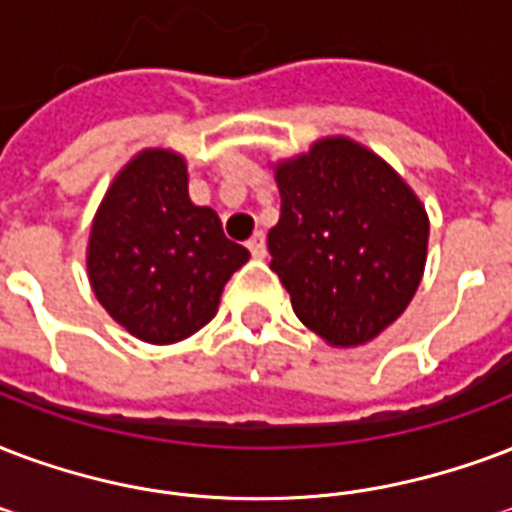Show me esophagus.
<instances>
[{
    "label": "esophagus",
    "mask_w": 512,
    "mask_h": 512,
    "mask_svg": "<svg viewBox=\"0 0 512 512\" xmlns=\"http://www.w3.org/2000/svg\"><path fill=\"white\" fill-rule=\"evenodd\" d=\"M247 249L252 252V257H265V236L257 230L255 236L247 241Z\"/></svg>",
    "instance_id": "1"
}]
</instances>
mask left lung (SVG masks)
Listing matches in <instances>:
<instances>
[{"label": "left lung", "instance_id": "8db88e82", "mask_svg": "<svg viewBox=\"0 0 512 512\" xmlns=\"http://www.w3.org/2000/svg\"><path fill=\"white\" fill-rule=\"evenodd\" d=\"M282 217L271 271L308 330L360 346L392 325L419 287L429 222L413 190L351 139H322L276 166Z\"/></svg>", "mask_w": 512, "mask_h": 512}]
</instances>
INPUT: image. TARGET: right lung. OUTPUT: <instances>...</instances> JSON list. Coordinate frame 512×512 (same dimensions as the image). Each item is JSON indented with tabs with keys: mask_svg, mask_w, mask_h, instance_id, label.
Instances as JSON below:
<instances>
[{
	"mask_svg": "<svg viewBox=\"0 0 512 512\" xmlns=\"http://www.w3.org/2000/svg\"><path fill=\"white\" fill-rule=\"evenodd\" d=\"M249 252L225 239L209 206L187 195V166L144 150L104 195L88 244V276L107 314L147 343H174L217 314L230 273Z\"/></svg>",
	"mask_w": 512,
	"mask_h": 512,
	"instance_id": "obj_1",
	"label": "right lung"
}]
</instances>
